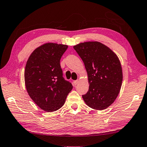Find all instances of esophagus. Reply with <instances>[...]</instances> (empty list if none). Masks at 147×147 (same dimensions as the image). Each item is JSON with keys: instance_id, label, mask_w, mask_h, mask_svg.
I'll list each match as a JSON object with an SVG mask.
<instances>
[{"instance_id": "1", "label": "esophagus", "mask_w": 147, "mask_h": 147, "mask_svg": "<svg viewBox=\"0 0 147 147\" xmlns=\"http://www.w3.org/2000/svg\"><path fill=\"white\" fill-rule=\"evenodd\" d=\"M79 83V80H76V81H74V84L77 85Z\"/></svg>"}]
</instances>
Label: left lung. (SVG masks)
Masks as SVG:
<instances>
[{
    "label": "left lung",
    "mask_w": 147,
    "mask_h": 147,
    "mask_svg": "<svg viewBox=\"0 0 147 147\" xmlns=\"http://www.w3.org/2000/svg\"><path fill=\"white\" fill-rule=\"evenodd\" d=\"M74 49L83 61L90 84L83 100L92 109H106L115 102L122 84V68L118 56L98 41L81 43Z\"/></svg>",
    "instance_id": "1"
}]
</instances>
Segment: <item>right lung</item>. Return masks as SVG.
<instances>
[{"mask_svg":"<svg viewBox=\"0 0 147 147\" xmlns=\"http://www.w3.org/2000/svg\"><path fill=\"white\" fill-rule=\"evenodd\" d=\"M68 45L47 43L30 55L24 72L27 93L34 103L47 112H53L64 105L72 90L63 77L60 59Z\"/></svg>","mask_w":147,"mask_h":147,"instance_id":"obj_1","label":"right lung"}]
</instances>
